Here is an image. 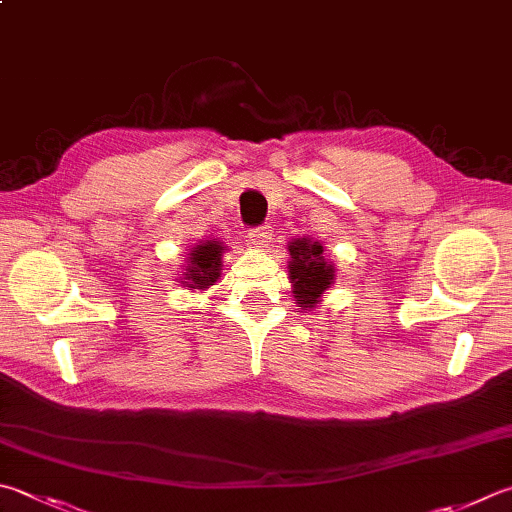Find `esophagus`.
<instances>
[{"instance_id": "34e87169", "label": "esophagus", "mask_w": 512, "mask_h": 512, "mask_svg": "<svg viewBox=\"0 0 512 512\" xmlns=\"http://www.w3.org/2000/svg\"><path fill=\"white\" fill-rule=\"evenodd\" d=\"M272 227L269 225H260V227H254V229H249V240H252V243L256 245V247H265L269 240H272Z\"/></svg>"}]
</instances>
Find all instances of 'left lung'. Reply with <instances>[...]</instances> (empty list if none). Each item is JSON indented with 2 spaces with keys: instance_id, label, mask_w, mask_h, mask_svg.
Segmentation results:
<instances>
[{
  "instance_id": "8db88e82",
  "label": "left lung",
  "mask_w": 512,
  "mask_h": 512,
  "mask_svg": "<svg viewBox=\"0 0 512 512\" xmlns=\"http://www.w3.org/2000/svg\"><path fill=\"white\" fill-rule=\"evenodd\" d=\"M289 249V283L301 310H314L321 296L332 287L336 269L325 260L323 245L312 238H294Z\"/></svg>"
}]
</instances>
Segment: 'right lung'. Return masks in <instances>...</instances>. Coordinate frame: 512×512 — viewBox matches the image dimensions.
I'll return each mask as SVG.
<instances>
[{"label":"right lung","mask_w":512,"mask_h":512,"mask_svg":"<svg viewBox=\"0 0 512 512\" xmlns=\"http://www.w3.org/2000/svg\"><path fill=\"white\" fill-rule=\"evenodd\" d=\"M223 252L225 245L218 238L202 240L196 247H191L180 283L189 289H207L214 285L220 276V267H223Z\"/></svg>","instance_id":"1"}]
</instances>
